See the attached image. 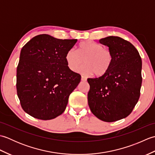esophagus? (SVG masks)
I'll return each instance as SVG.
<instances>
[{"label": "esophagus", "mask_w": 155, "mask_h": 155, "mask_svg": "<svg viewBox=\"0 0 155 155\" xmlns=\"http://www.w3.org/2000/svg\"><path fill=\"white\" fill-rule=\"evenodd\" d=\"M81 81H87V78L83 77V76H82V77H81Z\"/></svg>", "instance_id": "esophagus-1"}]
</instances>
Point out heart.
Listing matches in <instances>:
<instances>
[{
  "mask_svg": "<svg viewBox=\"0 0 155 155\" xmlns=\"http://www.w3.org/2000/svg\"><path fill=\"white\" fill-rule=\"evenodd\" d=\"M65 60L71 71L78 72L84 75L94 73L97 77L103 76L109 71L113 62V55L109 49L93 41H87L78 45L77 51L71 48L67 51Z\"/></svg>",
  "mask_w": 155,
  "mask_h": 155,
  "instance_id": "b5f03b06",
  "label": "heart"
}]
</instances>
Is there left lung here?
Here are the masks:
<instances>
[{
    "label": "left lung",
    "instance_id": "obj_1",
    "mask_svg": "<svg viewBox=\"0 0 155 155\" xmlns=\"http://www.w3.org/2000/svg\"><path fill=\"white\" fill-rule=\"evenodd\" d=\"M113 55L106 74L88 78V103L92 113L104 122H114L129 115L139 99L142 84V60L134 46L118 37L99 40Z\"/></svg>",
    "mask_w": 155,
    "mask_h": 155
}]
</instances>
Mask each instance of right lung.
I'll return each mask as SVG.
<instances>
[{"label": "right lung", "mask_w": 155, "mask_h": 155, "mask_svg": "<svg viewBox=\"0 0 155 155\" xmlns=\"http://www.w3.org/2000/svg\"><path fill=\"white\" fill-rule=\"evenodd\" d=\"M77 39H58L48 35L32 38L21 49L16 69V91L25 113L51 120L64 111L69 95L81 76L67 67L65 56Z\"/></svg>", "instance_id": "right-lung-1"}]
</instances>
